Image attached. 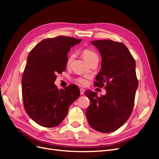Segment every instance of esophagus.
Here are the masks:
<instances>
[{"mask_svg": "<svg viewBox=\"0 0 159 159\" xmlns=\"http://www.w3.org/2000/svg\"><path fill=\"white\" fill-rule=\"evenodd\" d=\"M85 93V89L83 88H81L80 89V94L81 95H84Z\"/></svg>", "mask_w": 159, "mask_h": 159, "instance_id": "esophagus-1", "label": "esophagus"}]
</instances>
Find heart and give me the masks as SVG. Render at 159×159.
<instances>
[{
    "instance_id": "1",
    "label": "heart",
    "mask_w": 159,
    "mask_h": 159,
    "mask_svg": "<svg viewBox=\"0 0 159 159\" xmlns=\"http://www.w3.org/2000/svg\"><path fill=\"white\" fill-rule=\"evenodd\" d=\"M82 56L84 57V58L85 59V60L88 62H89L91 60H93L94 57H98L97 54L95 52H94L93 51L89 49H84L82 51ZM75 57V54L74 53H71L70 54V55L69 56L68 60H67V66H69L71 64V62L72 61V60H74ZM76 82L81 84V85H85L87 84L88 83V79L86 78H79L76 80Z\"/></svg>"
}]
</instances>
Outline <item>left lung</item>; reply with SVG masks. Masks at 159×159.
I'll use <instances>...</instances> for the list:
<instances>
[{"mask_svg":"<svg viewBox=\"0 0 159 159\" xmlns=\"http://www.w3.org/2000/svg\"><path fill=\"white\" fill-rule=\"evenodd\" d=\"M102 56V69L96 76L95 86L103 88L106 94L87 90L90 100L86 117L93 129L104 133L116 131L131 116L138 88L136 64L127 46L110 40L91 42Z\"/></svg>","mask_w":159,"mask_h":159,"instance_id":"1","label":"left lung"}]
</instances>
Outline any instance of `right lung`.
I'll use <instances>...</instances> for the list:
<instances>
[{
    "mask_svg": "<svg viewBox=\"0 0 159 159\" xmlns=\"http://www.w3.org/2000/svg\"><path fill=\"white\" fill-rule=\"evenodd\" d=\"M81 42L64 36L46 38L28 54L22 79L23 103L28 116L40 126L58 125L79 98L80 91L76 85L58 89L54 81L56 74L66 69L70 48Z\"/></svg>",
    "mask_w": 159,
    "mask_h": 159,
    "instance_id": "obj_1",
    "label": "right lung"
}]
</instances>
